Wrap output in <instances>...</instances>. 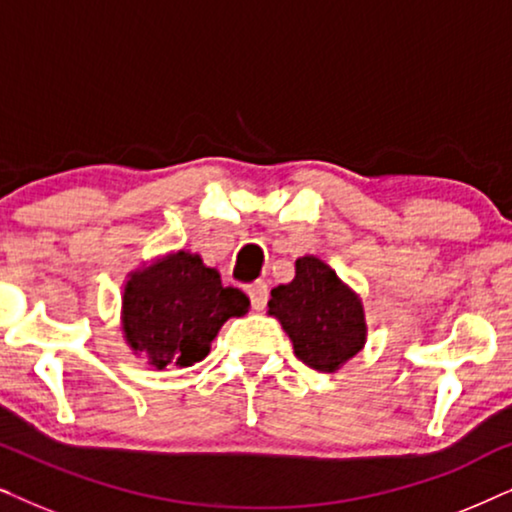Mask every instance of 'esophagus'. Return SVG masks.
<instances>
[{
  "label": "esophagus",
  "instance_id": "1",
  "mask_svg": "<svg viewBox=\"0 0 512 512\" xmlns=\"http://www.w3.org/2000/svg\"><path fill=\"white\" fill-rule=\"evenodd\" d=\"M247 293H249V300H251V307L254 310H263L265 303H268V284L265 282H254L247 286Z\"/></svg>",
  "mask_w": 512,
  "mask_h": 512
}]
</instances>
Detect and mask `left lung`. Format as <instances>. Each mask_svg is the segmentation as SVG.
Listing matches in <instances>:
<instances>
[{
  "label": "left lung",
  "instance_id": "8db88e82",
  "mask_svg": "<svg viewBox=\"0 0 512 512\" xmlns=\"http://www.w3.org/2000/svg\"><path fill=\"white\" fill-rule=\"evenodd\" d=\"M268 314L289 335L293 354L319 373H338L366 347L361 296L314 254L300 256L296 277L270 291Z\"/></svg>",
  "mask_w": 512,
  "mask_h": 512
}]
</instances>
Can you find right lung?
<instances>
[{
	"instance_id": "add662e5",
	"label": "right lung",
	"mask_w": 512,
	"mask_h": 512,
	"mask_svg": "<svg viewBox=\"0 0 512 512\" xmlns=\"http://www.w3.org/2000/svg\"><path fill=\"white\" fill-rule=\"evenodd\" d=\"M249 312L240 289L223 286L200 254L179 249L128 272L121 293V333L151 368H188L205 359L221 326Z\"/></svg>"
}]
</instances>
